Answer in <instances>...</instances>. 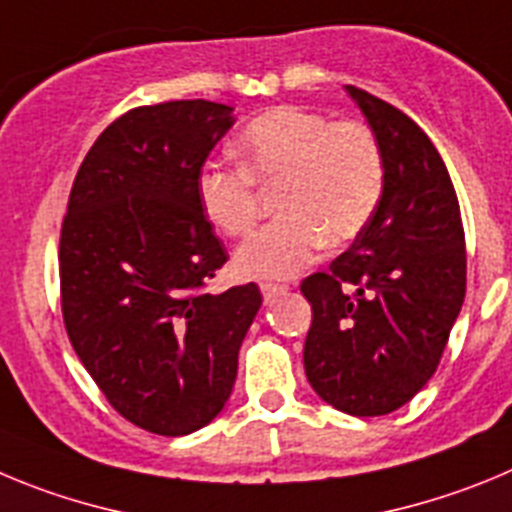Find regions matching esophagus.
Here are the masks:
<instances>
[{
	"label": "esophagus",
	"mask_w": 512,
	"mask_h": 512,
	"mask_svg": "<svg viewBox=\"0 0 512 512\" xmlns=\"http://www.w3.org/2000/svg\"><path fill=\"white\" fill-rule=\"evenodd\" d=\"M260 290H262V296H265V301H270V298H275L278 293H285V290H288V285L285 283H260Z\"/></svg>",
	"instance_id": "esophagus-1"
}]
</instances>
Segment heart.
I'll list each match as a JSON object with an SVG mask.
<instances>
[{"mask_svg": "<svg viewBox=\"0 0 512 512\" xmlns=\"http://www.w3.org/2000/svg\"><path fill=\"white\" fill-rule=\"evenodd\" d=\"M239 165L206 163L196 199L214 229L242 239L260 219V191L273 188L283 216L247 242L234 265L250 278H288L316 252L365 232L385 191V153L365 122L303 107H273L234 142Z\"/></svg>", "mask_w": 512, "mask_h": 512, "instance_id": "heart-1", "label": "heart"}]
</instances>
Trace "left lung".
<instances>
[{"label": "left lung", "instance_id": "8db88e82", "mask_svg": "<svg viewBox=\"0 0 512 512\" xmlns=\"http://www.w3.org/2000/svg\"><path fill=\"white\" fill-rule=\"evenodd\" d=\"M385 153L375 216L301 293L311 388L349 416L398 411L431 380L467 293L459 199L444 160L408 114L347 86Z\"/></svg>", "mask_w": 512, "mask_h": 512}]
</instances>
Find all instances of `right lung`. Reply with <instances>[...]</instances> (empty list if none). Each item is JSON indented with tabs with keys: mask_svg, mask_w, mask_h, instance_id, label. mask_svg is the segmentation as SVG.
I'll return each mask as SVG.
<instances>
[{
	"mask_svg": "<svg viewBox=\"0 0 512 512\" xmlns=\"http://www.w3.org/2000/svg\"><path fill=\"white\" fill-rule=\"evenodd\" d=\"M229 127L232 107L206 99L124 112L86 153L63 216L68 339L114 411L158 436L222 411L262 303L255 283L206 290L229 255L196 176Z\"/></svg>",
	"mask_w": 512,
	"mask_h": 512,
	"instance_id": "right-lung-1",
	"label": "right lung"
}]
</instances>
